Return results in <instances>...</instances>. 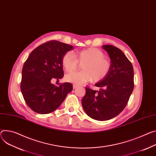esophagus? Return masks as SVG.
Returning a JSON list of instances; mask_svg holds the SVG:
<instances>
[{"label":"esophagus","mask_w":156,"mask_h":156,"mask_svg":"<svg viewBox=\"0 0 156 156\" xmlns=\"http://www.w3.org/2000/svg\"><path fill=\"white\" fill-rule=\"evenodd\" d=\"M73 88H74V89H75V88H76L78 87V85H76V84H74L73 85Z\"/></svg>","instance_id":"esophagus-1"}]
</instances>
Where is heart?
Listing matches in <instances>:
<instances>
[{
  "label": "heart",
  "mask_w": 156,
  "mask_h": 156,
  "mask_svg": "<svg viewBox=\"0 0 156 156\" xmlns=\"http://www.w3.org/2000/svg\"><path fill=\"white\" fill-rule=\"evenodd\" d=\"M105 54L100 49L89 48L80 51L66 53L62 58L63 68L67 72H73L78 63L82 64L79 72L69 73L65 75V80L74 84H83L92 80L97 82L103 80L109 72L110 61L105 57Z\"/></svg>",
  "instance_id": "heart-1"
}]
</instances>
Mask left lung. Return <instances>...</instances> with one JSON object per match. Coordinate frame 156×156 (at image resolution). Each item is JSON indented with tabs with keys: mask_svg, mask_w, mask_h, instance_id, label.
I'll return each mask as SVG.
<instances>
[{
	"mask_svg": "<svg viewBox=\"0 0 156 156\" xmlns=\"http://www.w3.org/2000/svg\"><path fill=\"white\" fill-rule=\"evenodd\" d=\"M111 59L108 75L97 82L99 91L86 88L81 100L83 109L90 118L106 121L118 116L124 109L134 89V69L131 62L118 48L105 45Z\"/></svg>",
	"mask_w": 156,
	"mask_h": 156,
	"instance_id": "obj_1",
	"label": "left lung"
}]
</instances>
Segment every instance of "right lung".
<instances>
[{"label": "right lung", "mask_w": 156, "mask_h": 156, "mask_svg": "<svg viewBox=\"0 0 156 156\" xmlns=\"http://www.w3.org/2000/svg\"><path fill=\"white\" fill-rule=\"evenodd\" d=\"M73 49L72 45L51 40L34 49L25 61L20 88L27 105L35 112L44 115L54 111L72 91V83L56 86L51 81L63 78L62 58Z\"/></svg>", "instance_id": "1"}]
</instances>
